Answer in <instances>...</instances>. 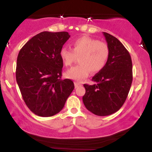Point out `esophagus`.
<instances>
[{
  "label": "esophagus",
  "mask_w": 152,
  "mask_h": 152,
  "mask_svg": "<svg viewBox=\"0 0 152 152\" xmlns=\"http://www.w3.org/2000/svg\"><path fill=\"white\" fill-rule=\"evenodd\" d=\"M74 86L75 88H78V86H81V84L80 83H78V82H74Z\"/></svg>",
  "instance_id": "obj_1"
}]
</instances>
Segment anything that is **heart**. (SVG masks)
<instances>
[{
	"label": "heart",
	"mask_w": 152,
	"mask_h": 152,
	"mask_svg": "<svg viewBox=\"0 0 152 152\" xmlns=\"http://www.w3.org/2000/svg\"><path fill=\"white\" fill-rule=\"evenodd\" d=\"M72 46V50L63 47L59 53L66 66H71L76 56H80V64L66 71V78L81 81L88 77L91 71L99 72L106 66L109 56V48L106 43L88 36H81L73 41Z\"/></svg>",
	"instance_id": "obj_1"
}]
</instances>
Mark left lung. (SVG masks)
<instances>
[{"instance_id":"1","label":"left lung","mask_w":152,"mask_h":152,"mask_svg":"<svg viewBox=\"0 0 152 152\" xmlns=\"http://www.w3.org/2000/svg\"><path fill=\"white\" fill-rule=\"evenodd\" d=\"M109 48V56L104 69L92 78L93 85L84 84L83 102L97 116H109L124 104L132 83L130 54L114 36L103 32Z\"/></svg>"}]
</instances>
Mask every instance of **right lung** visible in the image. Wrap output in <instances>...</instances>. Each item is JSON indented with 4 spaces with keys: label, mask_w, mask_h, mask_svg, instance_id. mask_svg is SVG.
Instances as JSON below:
<instances>
[{
    "label": "right lung",
    "mask_w": 152,
    "mask_h": 152,
    "mask_svg": "<svg viewBox=\"0 0 152 152\" xmlns=\"http://www.w3.org/2000/svg\"><path fill=\"white\" fill-rule=\"evenodd\" d=\"M70 38L68 32L43 31L31 38L19 51L15 77L26 106L35 114H58L74 88L62 79L60 50Z\"/></svg>",
    "instance_id": "1"
}]
</instances>
